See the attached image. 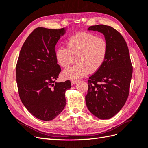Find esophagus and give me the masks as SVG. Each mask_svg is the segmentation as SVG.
Listing matches in <instances>:
<instances>
[{
	"label": "esophagus",
	"instance_id": "34e87169",
	"mask_svg": "<svg viewBox=\"0 0 148 148\" xmlns=\"http://www.w3.org/2000/svg\"><path fill=\"white\" fill-rule=\"evenodd\" d=\"M77 83V81H75V80H72V81L71 82V84L72 85H75Z\"/></svg>",
	"mask_w": 148,
	"mask_h": 148
}]
</instances>
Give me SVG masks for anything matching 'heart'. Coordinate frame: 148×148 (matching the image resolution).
<instances>
[{
	"label": "heart",
	"instance_id": "heart-1",
	"mask_svg": "<svg viewBox=\"0 0 148 148\" xmlns=\"http://www.w3.org/2000/svg\"><path fill=\"white\" fill-rule=\"evenodd\" d=\"M66 47L56 49V59L63 68H68L77 60V65L62 73L65 79L75 81L86 77L89 72L99 70L106 60L109 49L105 38L83 31L71 36L67 40Z\"/></svg>",
	"mask_w": 148,
	"mask_h": 148
}]
</instances>
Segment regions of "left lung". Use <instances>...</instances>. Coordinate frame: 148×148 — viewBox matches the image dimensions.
<instances>
[{"label": "left lung", "instance_id": "1", "mask_svg": "<svg viewBox=\"0 0 148 148\" xmlns=\"http://www.w3.org/2000/svg\"><path fill=\"white\" fill-rule=\"evenodd\" d=\"M88 29L104 34L109 49L104 65L89 78L86 104L96 117L109 119L121 110L128 97L133 73L129 50L122 34L110 26L97 25Z\"/></svg>", "mask_w": 148, "mask_h": 148}]
</instances>
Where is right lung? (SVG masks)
<instances>
[{
  "label": "right lung",
  "instance_id": "right-lung-1",
  "mask_svg": "<svg viewBox=\"0 0 148 148\" xmlns=\"http://www.w3.org/2000/svg\"><path fill=\"white\" fill-rule=\"evenodd\" d=\"M65 28H36L22 46L16 66L20 99L35 117L52 120L64 110L69 80L57 83L61 69L57 64L55 46Z\"/></svg>",
  "mask_w": 148,
  "mask_h": 148
}]
</instances>
